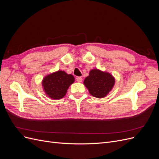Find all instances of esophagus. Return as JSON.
Instances as JSON below:
<instances>
[{
	"label": "esophagus",
	"instance_id": "obj_1",
	"mask_svg": "<svg viewBox=\"0 0 159 159\" xmlns=\"http://www.w3.org/2000/svg\"><path fill=\"white\" fill-rule=\"evenodd\" d=\"M76 80L78 82H81V81H82V78H81V77H77Z\"/></svg>",
	"mask_w": 159,
	"mask_h": 159
}]
</instances>
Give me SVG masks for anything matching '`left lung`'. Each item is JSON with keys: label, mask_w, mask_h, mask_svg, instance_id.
Masks as SVG:
<instances>
[{"label": "left lung", "mask_w": 159, "mask_h": 159, "mask_svg": "<svg viewBox=\"0 0 159 159\" xmlns=\"http://www.w3.org/2000/svg\"><path fill=\"white\" fill-rule=\"evenodd\" d=\"M84 84L91 95L102 98L105 97L113 88L115 79L107 72L95 69L90 71L89 76L86 77Z\"/></svg>", "instance_id": "left-lung-1"}]
</instances>
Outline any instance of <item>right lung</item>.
<instances>
[{"label":"right lung","mask_w":159,"mask_h":159,"mask_svg":"<svg viewBox=\"0 0 159 159\" xmlns=\"http://www.w3.org/2000/svg\"><path fill=\"white\" fill-rule=\"evenodd\" d=\"M74 77L64 71H57L43 79L42 86L45 93L52 99H59L66 95L70 85L74 82Z\"/></svg>","instance_id":"1"}]
</instances>
